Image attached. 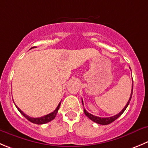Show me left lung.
<instances>
[{"label":"left lung","mask_w":148,"mask_h":148,"mask_svg":"<svg viewBox=\"0 0 148 148\" xmlns=\"http://www.w3.org/2000/svg\"><path fill=\"white\" fill-rule=\"evenodd\" d=\"M132 81H133V79H132ZM132 93H133V83H132V93H131V96H130V98H129V100H128V101L127 102L126 105H125V107H124V108L121 110V112L118 113V114H115V115L112 116V117H109V118H100V117H97V116L93 115V114H90V113L88 112L85 109H84V112H85V115H86L88 118H90L91 121H93V122L96 123H98V124H101V125H108V124L111 123H112L113 121H115L116 119H118L120 116H121V114L124 112V111L125 110V109L127 108V107H128V104H129V103H130V101H131V99H132ZM82 105H83V101L82 100Z\"/></svg>","instance_id":"left-lung-1"}]
</instances>
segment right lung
<instances>
[{
	"label": "right lung",
	"mask_w": 148,
	"mask_h": 148,
	"mask_svg": "<svg viewBox=\"0 0 148 148\" xmlns=\"http://www.w3.org/2000/svg\"><path fill=\"white\" fill-rule=\"evenodd\" d=\"M30 49H32V48H30ZM60 102L59 103V104H58V106L57 107V108L55 109V110H54L52 112L49 113V114H47V115L43 116V117H41V118H31V117H29L28 115H27V114H25V113L23 112L17 107V106L16 105H15V106H16V107L17 108V110H19V112H20L21 113L23 116H24L26 119L28 120L29 121H30V122L33 123L41 125V124H45V123H48V122H50L51 121H52V120L55 118V116H56V114H57L58 111V110H59V107H60Z\"/></svg>",
	"instance_id": "add662e5"
}]
</instances>
